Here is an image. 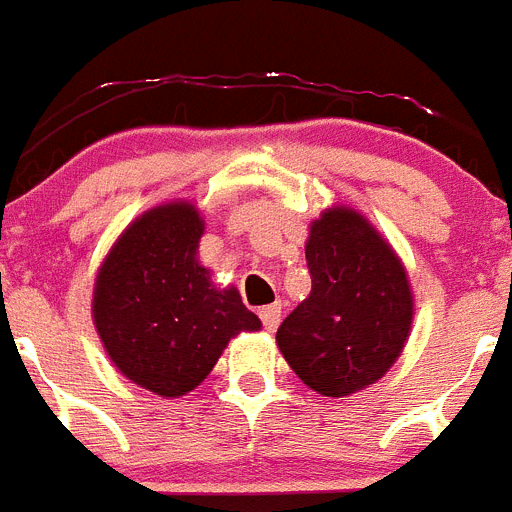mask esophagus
Returning a JSON list of instances; mask_svg holds the SVG:
<instances>
[{"instance_id":"obj_1","label":"esophagus","mask_w":512,"mask_h":512,"mask_svg":"<svg viewBox=\"0 0 512 512\" xmlns=\"http://www.w3.org/2000/svg\"><path fill=\"white\" fill-rule=\"evenodd\" d=\"M259 314H261V322H264L266 330L274 332L281 322V304H269V307L261 309Z\"/></svg>"}]
</instances>
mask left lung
I'll return each instance as SVG.
<instances>
[{"label":"left lung","mask_w":512,"mask_h":512,"mask_svg":"<svg viewBox=\"0 0 512 512\" xmlns=\"http://www.w3.org/2000/svg\"><path fill=\"white\" fill-rule=\"evenodd\" d=\"M309 297L281 322L276 345L312 391L345 398L391 370L414 325L409 271L383 233L350 205L309 223Z\"/></svg>","instance_id":"obj_1"}]
</instances>
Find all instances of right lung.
Masks as SVG:
<instances>
[{
  "instance_id": "obj_1",
  "label": "right lung",
  "mask_w": 512,
  "mask_h": 512,
  "mask_svg": "<svg viewBox=\"0 0 512 512\" xmlns=\"http://www.w3.org/2000/svg\"><path fill=\"white\" fill-rule=\"evenodd\" d=\"M205 218L170 200L131 220L98 266L91 317L124 378L154 396L180 398L215 368L231 337L259 332L236 287L213 284L198 259Z\"/></svg>"
}]
</instances>
